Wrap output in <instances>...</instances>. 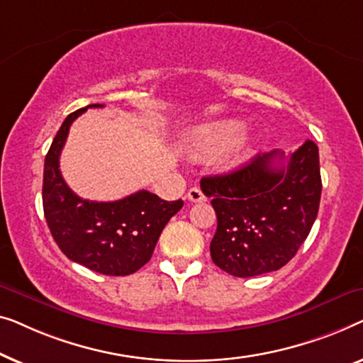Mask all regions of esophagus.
<instances>
[{"label":"esophagus","instance_id":"34e87169","mask_svg":"<svg viewBox=\"0 0 363 363\" xmlns=\"http://www.w3.org/2000/svg\"><path fill=\"white\" fill-rule=\"evenodd\" d=\"M187 199L191 202H203L206 201V196H203V192L199 187H192V189H189Z\"/></svg>","mask_w":363,"mask_h":363}]
</instances>
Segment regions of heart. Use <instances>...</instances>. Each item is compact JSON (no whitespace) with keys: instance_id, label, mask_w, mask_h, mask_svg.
<instances>
[{"instance_id":"b5f03b06","label":"heart","mask_w":363,"mask_h":363,"mask_svg":"<svg viewBox=\"0 0 363 363\" xmlns=\"http://www.w3.org/2000/svg\"><path fill=\"white\" fill-rule=\"evenodd\" d=\"M242 130L243 125L237 120H222L199 126L191 135L192 152L199 157L212 156L233 145L227 162L228 166L238 164L253 145L252 136L238 138Z\"/></svg>"}]
</instances>
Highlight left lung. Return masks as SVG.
Wrapping results in <instances>:
<instances>
[{
  "label": "left lung",
  "instance_id": "8db88e82",
  "mask_svg": "<svg viewBox=\"0 0 363 363\" xmlns=\"http://www.w3.org/2000/svg\"><path fill=\"white\" fill-rule=\"evenodd\" d=\"M201 189L217 213L213 263L237 278L277 272L294 257L318 217L319 150L306 140L291 156L258 152L237 171L202 177Z\"/></svg>",
  "mask_w": 363,
  "mask_h": 363
}]
</instances>
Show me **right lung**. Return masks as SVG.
Returning <instances> with one entry per match:
<instances>
[{
    "mask_svg": "<svg viewBox=\"0 0 363 363\" xmlns=\"http://www.w3.org/2000/svg\"><path fill=\"white\" fill-rule=\"evenodd\" d=\"M100 106L104 105L94 104L70 113L55 135L44 161V216L69 259L106 277H126L150 262L162 228L184 202L162 201L147 191L113 202H95L79 197L65 184L59 157L70 125L86 108Z\"/></svg>",
    "mask_w": 363,
    "mask_h": 363,
    "instance_id": "1",
    "label": "right lung"
}]
</instances>
